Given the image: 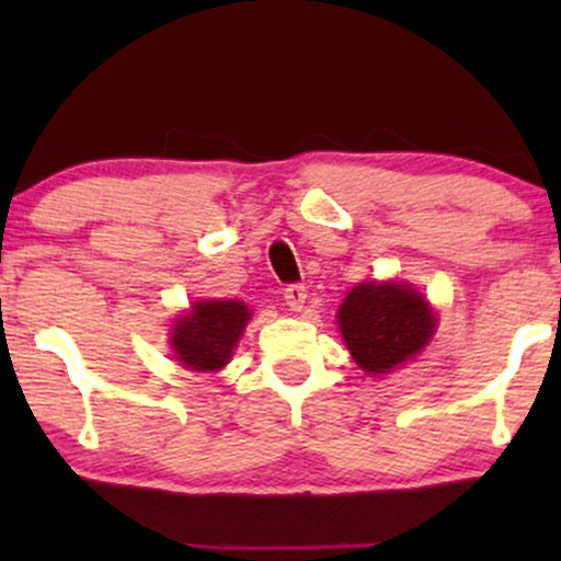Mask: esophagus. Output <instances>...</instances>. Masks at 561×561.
Instances as JSON below:
<instances>
[{
	"label": "esophagus",
	"instance_id": "esophagus-1",
	"mask_svg": "<svg viewBox=\"0 0 561 561\" xmlns=\"http://www.w3.org/2000/svg\"><path fill=\"white\" fill-rule=\"evenodd\" d=\"M308 298V289L302 285H289L285 287V302L289 306V311H300L302 302Z\"/></svg>",
	"mask_w": 561,
	"mask_h": 561
}]
</instances>
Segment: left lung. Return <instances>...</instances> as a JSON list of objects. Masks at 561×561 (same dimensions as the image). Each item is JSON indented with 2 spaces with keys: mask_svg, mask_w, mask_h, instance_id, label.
I'll list each match as a JSON object with an SVG mask.
<instances>
[{
  "mask_svg": "<svg viewBox=\"0 0 561 561\" xmlns=\"http://www.w3.org/2000/svg\"><path fill=\"white\" fill-rule=\"evenodd\" d=\"M340 334L366 375H390L433 337L430 302L403 282H362L337 311Z\"/></svg>",
  "mask_w": 561,
  "mask_h": 561,
  "instance_id": "8db88e82",
  "label": "left lung"
}]
</instances>
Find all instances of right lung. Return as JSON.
Returning a JSON list of instances; mask_svg holds the SVG:
<instances>
[{
    "label": "right lung",
    "mask_w": 561,
    "mask_h": 561,
    "mask_svg": "<svg viewBox=\"0 0 561 561\" xmlns=\"http://www.w3.org/2000/svg\"><path fill=\"white\" fill-rule=\"evenodd\" d=\"M253 313L242 300H197L171 327V347L192 371H218L229 364L234 345Z\"/></svg>",
    "instance_id": "right-lung-1"
}]
</instances>
